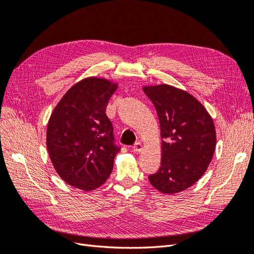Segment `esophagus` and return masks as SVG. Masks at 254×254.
Returning <instances> with one entry per match:
<instances>
[{
    "mask_svg": "<svg viewBox=\"0 0 254 254\" xmlns=\"http://www.w3.org/2000/svg\"><path fill=\"white\" fill-rule=\"evenodd\" d=\"M143 149V145L141 144V142H136L133 146H132V150L134 152H140Z\"/></svg>",
    "mask_w": 254,
    "mask_h": 254,
    "instance_id": "obj_1",
    "label": "esophagus"
}]
</instances>
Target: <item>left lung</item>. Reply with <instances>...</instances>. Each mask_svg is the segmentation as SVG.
<instances>
[{
	"instance_id": "left-lung-1",
	"label": "left lung",
	"mask_w": 254,
	"mask_h": 254,
	"mask_svg": "<svg viewBox=\"0 0 254 254\" xmlns=\"http://www.w3.org/2000/svg\"><path fill=\"white\" fill-rule=\"evenodd\" d=\"M157 110L162 159L148 179L161 193L175 194L193 186L205 173L216 146L212 118L187 91L170 84L144 87Z\"/></svg>"
}]
</instances>
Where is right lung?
I'll return each mask as SVG.
<instances>
[{
    "instance_id": "add662e5",
    "label": "right lung",
    "mask_w": 254,
    "mask_h": 254,
    "mask_svg": "<svg viewBox=\"0 0 254 254\" xmlns=\"http://www.w3.org/2000/svg\"><path fill=\"white\" fill-rule=\"evenodd\" d=\"M117 88L104 78L83 79L66 92L51 115L49 155L58 175L74 188L94 190L112 172L121 147L106 107Z\"/></svg>"
}]
</instances>
